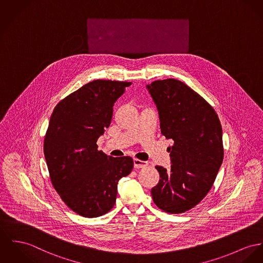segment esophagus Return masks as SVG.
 <instances>
[{"instance_id":"34e87169","label":"esophagus","mask_w":263,"mask_h":263,"mask_svg":"<svg viewBox=\"0 0 263 263\" xmlns=\"http://www.w3.org/2000/svg\"><path fill=\"white\" fill-rule=\"evenodd\" d=\"M148 165V162L146 161H142V160H139V159H134V167L135 168H144V167H146Z\"/></svg>"}]
</instances>
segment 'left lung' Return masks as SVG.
<instances>
[{"mask_svg": "<svg viewBox=\"0 0 263 263\" xmlns=\"http://www.w3.org/2000/svg\"><path fill=\"white\" fill-rule=\"evenodd\" d=\"M146 88L155 103L171 168L156 166L161 179L152 188L154 203L165 212H185L202 200L223 161L222 128L214 109L179 80L152 82Z\"/></svg>", "mask_w": 263, "mask_h": 263, "instance_id": "left-lung-1", "label": "left lung"}]
</instances>
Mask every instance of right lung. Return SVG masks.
Here are the masks:
<instances>
[{
  "mask_svg": "<svg viewBox=\"0 0 263 263\" xmlns=\"http://www.w3.org/2000/svg\"><path fill=\"white\" fill-rule=\"evenodd\" d=\"M130 82L95 80L55 107L44 140V154L54 188L77 214L92 218L110 211L117 184L130 174L133 159L98 151L96 142L110 126L113 106Z\"/></svg>",
  "mask_w": 263,
  "mask_h": 263,
  "instance_id": "right-lung-1",
  "label": "right lung"
}]
</instances>
